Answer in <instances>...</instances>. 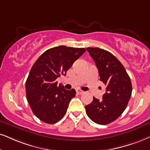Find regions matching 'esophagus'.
I'll return each mask as SVG.
<instances>
[{"label":"esophagus","instance_id":"1","mask_svg":"<svg viewBox=\"0 0 150 150\" xmlns=\"http://www.w3.org/2000/svg\"><path fill=\"white\" fill-rule=\"evenodd\" d=\"M76 93L78 95H81V94H83L84 93V91H81V90H80V89H77L76 90Z\"/></svg>","mask_w":150,"mask_h":150}]
</instances>
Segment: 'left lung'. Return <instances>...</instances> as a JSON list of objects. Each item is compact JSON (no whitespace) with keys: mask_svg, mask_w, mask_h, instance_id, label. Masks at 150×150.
<instances>
[{"mask_svg":"<svg viewBox=\"0 0 150 150\" xmlns=\"http://www.w3.org/2000/svg\"><path fill=\"white\" fill-rule=\"evenodd\" d=\"M86 49L107 88L102 100L93 97L91 103L85 107L86 111L94 122L107 125L116 120L126 109L132 96V82L124 66L113 54L99 48Z\"/></svg>","mask_w":150,"mask_h":150,"instance_id":"obj_1","label":"left lung"}]
</instances>
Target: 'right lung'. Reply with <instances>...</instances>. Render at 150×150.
<instances>
[{
	"label": "right lung",
	"instance_id": "add662e5",
	"mask_svg": "<svg viewBox=\"0 0 150 150\" xmlns=\"http://www.w3.org/2000/svg\"><path fill=\"white\" fill-rule=\"evenodd\" d=\"M86 50L59 45L45 51L30 70L25 82L26 97L32 111L39 120L48 124L60 120L76 94L75 89L66 90L57 78L66 75Z\"/></svg>",
	"mask_w": 150,
	"mask_h": 150
}]
</instances>
